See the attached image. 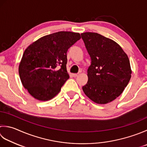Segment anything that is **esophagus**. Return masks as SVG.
<instances>
[{"label": "esophagus", "instance_id": "esophagus-1", "mask_svg": "<svg viewBox=\"0 0 147 147\" xmlns=\"http://www.w3.org/2000/svg\"><path fill=\"white\" fill-rule=\"evenodd\" d=\"M78 75H79V74H73V77H77Z\"/></svg>", "mask_w": 147, "mask_h": 147}]
</instances>
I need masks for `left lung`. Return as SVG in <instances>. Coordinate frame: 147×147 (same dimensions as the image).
Wrapping results in <instances>:
<instances>
[{
    "instance_id": "left-lung-1",
    "label": "left lung",
    "mask_w": 147,
    "mask_h": 147,
    "mask_svg": "<svg viewBox=\"0 0 147 147\" xmlns=\"http://www.w3.org/2000/svg\"><path fill=\"white\" fill-rule=\"evenodd\" d=\"M81 36L92 61L88 82L82 89L94 102L107 104L123 92L131 79L128 56L118 43L99 34L84 32Z\"/></svg>"
}]
</instances>
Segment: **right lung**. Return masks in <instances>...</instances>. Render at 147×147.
Listing matches in <instances>:
<instances>
[{"mask_svg": "<svg viewBox=\"0 0 147 147\" xmlns=\"http://www.w3.org/2000/svg\"><path fill=\"white\" fill-rule=\"evenodd\" d=\"M81 38L68 31L45 36L25 49L19 65L23 86L36 99L46 101L56 96L69 78L67 51Z\"/></svg>", "mask_w": 147, "mask_h": 147, "instance_id": "add662e5", "label": "right lung"}]
</instances>
